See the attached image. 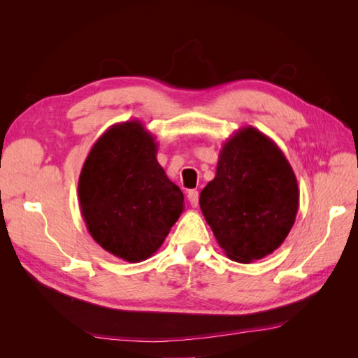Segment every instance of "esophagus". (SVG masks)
I'll use <instances>...</instances> for the list:
<instances>
[{"label": "esophagus", "instance_id": "obj_1", "mask_svg": "<svg viewBox=\"0 0 358 358\" xmlns=\"http://www.w3.org/2000/svg\"><path fill=\"white\" fill-rule=\"evenodd\" d=\"M188 201H189L192 208H197V206H199V191H196V189L188 191Z\"/></svg>", "mask_w": 358, "mask_h": 358}]
</instances>
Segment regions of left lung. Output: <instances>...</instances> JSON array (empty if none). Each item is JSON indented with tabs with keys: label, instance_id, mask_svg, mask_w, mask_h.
Returning a JSON list of instances; mask_svg holds the SVG:
<instances>
[{
	"label": "left lung",
	"instance_id": "8db88e82",
	"mask_svg": "<svg viewBox=\"0 0 358 358\" xmlns=\"http://www.w3.org/2000/svg\"><path fill=\"white\" fill-rule=\"evenodd\" d=\"M200 208L224 254L252 263L282 245L294 225L297 179L272 138L243 127L224 142Z\"/></svg>",
	"mask_w": 358,
	"mask_h": 358
}]
</instances>
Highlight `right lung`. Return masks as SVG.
Wrapping results in <instances>:
<instances>
[{
    "label": "right lung",
    "mask_w": 358,
    "mask_h": 358,
    "mask_svg": "<svg viewBox=\"0 0 358 358\" xmlns=\"http://www.w3.org/2000/svg\"><path fill=\"white\" fill-rule=\"evenodd\" d=\"M157 152L155 137L137 119L115 124L96 140L79 176L86 229L128 263L152 257L183 212V194Z\"/></svg>",
    "instance_id": "1"
}]
</instances>
